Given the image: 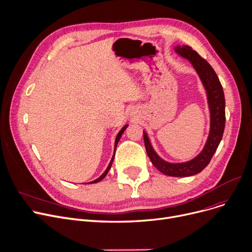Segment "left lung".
<instances>
[{"mask_svg":"<svg viewBox=\"0 0 252 252\" xmlns=\"http://www.w3.org/2000/svg\"><path fill=\"white\" fill-rule=\"evenodd\" d=\"M175 51L181 56L187 58L193 64L203 85H204L206 89L210 109V132L208 139L204 149L195 159L189 162L175 164L162 160L156 154L153 147L151 146V142L146 132H143V140H145L147 154L156 168L165 175L183 177L195 175L201 172L209 164L212 156L217 151L222 138L225 124V100L222 86L219 80V77L204 58H202L189 46H177L175 47Z\"/></svg>","mask_w":252,"mask_h":252,"instance_id":"8db88e82","label":"left lung"}]
</instances>
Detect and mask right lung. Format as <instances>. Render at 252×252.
<instances>
[{
	"instance_id": "1",
	"label": "right lung",
	"mask_w": 252,
	"mask_h": 252,
	"mask_svg": "<svg viewBox=\"0 0 252 252\" xmlns=\"http://www.w3.org/2000/svg\"><path fill=\"white\" fill-rule=\"evenodd\" d=\"M127 126H128V125L124 126V127L121 129V131H120V132L118 133L117 137H116V141H115V152H116V148H117L118 142H119L120 138H121V136H122V134H123V132H124V130L127 128ZM114 157H115V154H114V156H113V158H112V160H111V162H110L109 166H107V168H106V169H105V171L101 174V176H100V177H98L97 179H95V181H93V182H91V183H88V184H95V183H98V182H100V181H101V179H103V178L105 177V175L107 174V172H109V171H110V169H111V166H112L113 161H114Z\"/></svg>"
}]
</instances>
